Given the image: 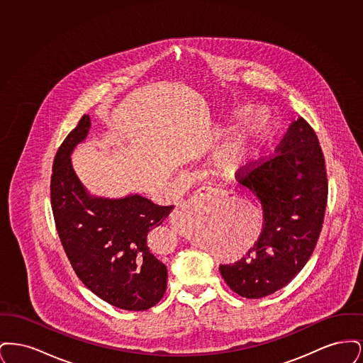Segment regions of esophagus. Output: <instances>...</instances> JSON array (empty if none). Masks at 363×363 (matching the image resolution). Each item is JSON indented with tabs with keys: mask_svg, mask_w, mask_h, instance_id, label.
Segmentation results:
<instances>
[{
	"mask_svg": "<svg viewBox=\"0 0 363 363\" xmlns=\"http://www.w3.org/2000/svg\"><path fill=\"white\" fill-rule=\"evenodd\" d=\"M219 193H220V190L218 189V188H212V186L200 188L190 197L188 201L181 203L179 206H177V208L174 209L173 213L170 216L172 225H178L184 223V222H186L191 209L197 203H200L201 200H206V199L209 200L212 197H216V196H219Z\"/></svg>",
	"mask_w": 363,
	"mask_h": 363,
	"instance_id": "obj_1",
	"label": "esophagus"
}]
</instances>
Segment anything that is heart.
<instances>
[{
	"instance_id": "1",
	"label": "heart",
	"mask_w": 363,
	"mask_h": 363,
	"mask_svg": "<svg viewBox=\"0 0 363 363\" xmlns=\"http://www.w3.org/2000/svg\"><path fill=\"white\" fill-rule=\"evenodd\" d=\"M268 122L269 117L264 110L252 111L241 128L235 130L234 136L228 141L222 160L225 163H231L245 155L252 148V141L255 138H261L267 132Z\"/></svg>"
}]
</instances>
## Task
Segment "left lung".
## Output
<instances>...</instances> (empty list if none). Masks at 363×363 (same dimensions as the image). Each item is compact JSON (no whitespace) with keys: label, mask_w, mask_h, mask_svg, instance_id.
Here are the masks:
<instances>
[{"label":"left lung","mask_w":363,"mask_h":363,"mask_svg":"<svg viewBox=\"0 0 363 363\" xmlns=\"http://www.w3.org/2000/svg\"><path fill=\"white\" fill-rule=\"evenodd\" d=\"M275 155L237 172L262 207L259 240L240 261L219 271L234 293L257 299L287 286L315 247L328 199L325 159L313 128L294 121Z\"/></svg>","instance_id":"left-lung-1"}]
</instances>
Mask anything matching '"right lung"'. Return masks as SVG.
<instances>
[{
    "label": "right lung",
    "mask_w": 363,
    "mask_h": 363,
    "mask_svg": "<svg viewBox=\"0 0 363 363\" xmlns=\"http://www.w3.org/2000/svg\"><path fill=\"white\" fill-rule=\"evenodd\" d=\"M91 128L83 116L58 148L52 163V215L70 264L86 287L125 311H147L162 299L167 268L148 246V234L173 206H156L140 194L91 196L73 170L70 155Z\"/></svg>",
    "instance_id": "1"
}]
</instances>
